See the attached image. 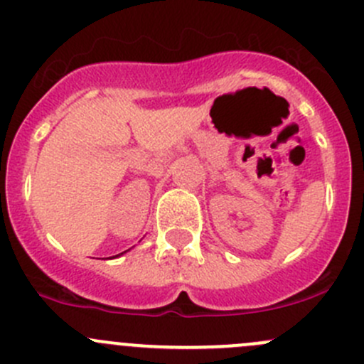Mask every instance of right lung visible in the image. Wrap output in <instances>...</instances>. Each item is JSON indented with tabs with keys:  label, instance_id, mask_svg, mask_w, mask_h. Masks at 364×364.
<instances>
[{
	"label": "right lung",
	"instance_id": "add662e5",
	"mask_svg": "<svg viewBox=\"0 0 364 364\" xmlns=\"http://www.w3.org/2000/svg\"><path fill=\"white\" fill-rule=\"evenodd\" d=\"M123 253H124V252H123ZM116 257H117V255H116Z\"/></svg>",
	"mask_w": 364,
	"mask_h": 364
}]
</instances>
